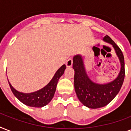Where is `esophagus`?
Masks as SVG:
<instances>
[{"label": "esophagus", "instance_id": "1", "mask_svg": "<svg viewBox=\"0 0 131 131\" xmlns=\"http://www.w3.org/2000/svg\"><path fill=\"white\" fill-rule=\"evenodd\" d=\"M66 65L67 67H71L72 65H73V59H72L71 58H70L68 59V60L66 62Z\"/></svg>", "mask_w": 131, "mask_h": 131}]
</instances>
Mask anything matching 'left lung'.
I'll list each match as a JSON object with an SVG mask.
<instances>
[{
	"mask_svg": "<svg viewBox=\"0 0 131 131\" xmlns=\"http://www.w3.org/2000/svg\"><path fill=\"white\" fill-rule=\"evenodd\" d=\"M103 40L114 46L121 63L120 73L113 82L107 84H98L92 82L86 75L82 56L77 55L73 57V68L75 71L74 86L75 92L80 102L86 107L92 109L103 107L110 103L120 91L125 76L122 51L108 35L105 36Z\"/></svg>",
	"mask_w": 131,
	"mask_h": 131,
	"instance_id": "1",
	"label": "left lung"
}]
</instances>
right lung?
Returning <instances> with one entry per match:
<instances>
[{"mask_svg": "<svg viewBox=\"0 0 131 131\" xmlns=\"http://www.w3.org/2000/svg\"><path fill=\"white\" fill-rule=\"evenodd\" d=\"M66 65L63 64L55 73L52 80L43 88L30 94H25L17 91L9 82V86L13 94L26 105L34 107H42L51 101L53 97L59 78L63 75Z\"/></svg>", "mask_w": 131, "mask_h": 131, "instance_id": "obj_1", "label": "right lung"}]
</instances>
